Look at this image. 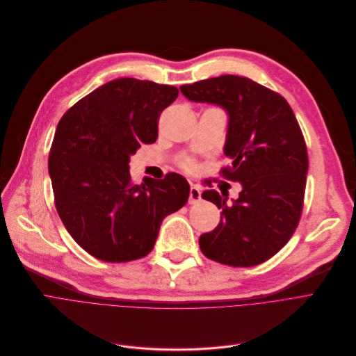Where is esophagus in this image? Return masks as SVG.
<instances>
[{
  "label": "esophagus",
  "mask_w": 356,
  "mask_h": 356,
  "mask_svg": "<svg viewBox=\"0 0 356 356\" xmlns=\"http://www.w3.org/2000/svg\"><path fill=\"white\" fill-rule=\"evenodd\" d=\"M200 200H202V191H200V187L192 184L191 193H188V203H191V204H196V203H199Z\"/></svg>",
  "instance_id": "1"
}]
</instances>
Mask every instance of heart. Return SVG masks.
Returning <instances> with one entry per match:
<instances>
[{"instance_id": "heart-1", "label": "heart", "mask_w": 356, "mask_h": 356, "mask_svg": "<svg viewBox=\"0 0 356 356\" xmlns=\"http://www.w3.org/2000/svg\"><path fill=\"white\" fill-rule=\"evenodd\" d=\"M179 165H180L181 169H184L186 172H191V173H195L199 169L197 161L193 157H191V156H183L179 160Z\"/></svg>"}]
</instances>
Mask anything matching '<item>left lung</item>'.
Masks as SVG:
<instances>
[{"label":"left lung","instance_id":"8db88e82","mask_svg":"<svg viewBox=\"0 0 356 356\" xmlns=\"http://www.w3.org/2000/svg\"><path fill=\"white\" fill-rule=\"evenodd\" d=\"M192 102L215 103L229 113L220 176L243 191L233 204L216 191L220 222L199 239L202 253L218 264L249 268L266 262L295 233L303 209L307 150L300 126L279 92L248 77L219 76L180 87Z\"/></svg>","mask_w":356,"mask_h":356}]
</instances>
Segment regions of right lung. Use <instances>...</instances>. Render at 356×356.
<instances>
[{"label": "right lung", "instance_id": "obj_1", "mask_svg": "<svg viewBox=\"0 0 356 356\" xmlns=\"http://www.w3.org/2000/svg\"><path fill=\"white\" fill-rule=\"evenodd\" d=\"M173 86L131 77L103 84L58 122L49 156L54 203L67 232L110 264L147 256L165 216L181 209L191 186L177 173L136 184L130 156L157 138Z\"/></svg>", "mask_w": 356, "mask_h": 356}]
</instances>
